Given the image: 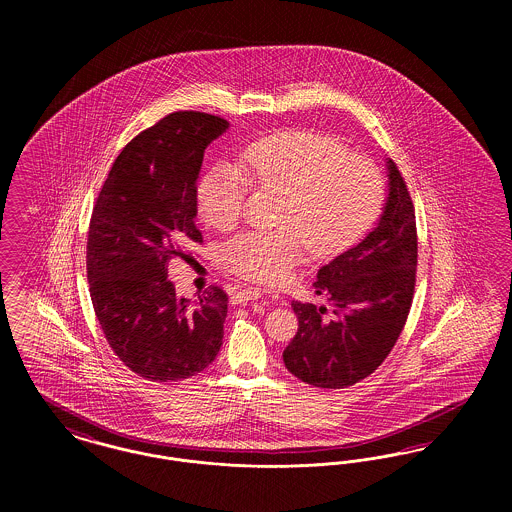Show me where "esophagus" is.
<instances>
[{
	"label": "esophagus",
	"instance_id": "34e87169",
	"mask_svg": "<svg viewBox=\"0 0 512 512\" xmlns=\"http://www.w3.org/2000/svg\"><path fill=\"white\" fill-rule=\"evenodd\" d=\"M263 295V292L259 288H242L238 292L234 293V303H247V301H255Z\"/></svg>",
	"mask_w": 512,
	"mask_h": 512
}]
</instances>
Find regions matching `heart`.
Here are the masks:
<instances>
[{"instance_id": "heart-1", "label": "heart", "mask_w": 512, "mask_h": 512, "mask_svg": "<svg viewBox=\"0 0 512 512\" xmlns=\"http://www.w3.org/2000/svg\"><path fill=\"white\" fill-rule=\"evenodd\" d=\"M257 186L282 194L276 230H245L222 249L224 265L249 280L282 282L311 245L318 257L363 240L386 205V178L366 157L313 130H286L253 142L242 167L219 161L197 186L205 224L232 230Z\"/></svg>"}]
</instances>
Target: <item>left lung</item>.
<instances>
[{
	"mask_svg": "<svg viewBox=\"0 0 512 512\" xmlns=\"http://www.w3.org/2000/svg\"><path fill=\"white\" fill-rule=\"evenodd\" d=\"M388 199L365 240L318 270L313 282L324 305L293 301L297 334L284 365L301 382L340 390L370 376L390 355L413 303L416 219L407 184L388 159Z\"/></svg>",
	"mask_w": 512,
	"mask_h": 512,
	"instance_id": "left-lung-1",
	"label": "left lung"
}]
</instances>
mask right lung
I'll use <instances>...</instances> for the list:
<instances>
[{
	"label": "right lung",
	"instance_id": "add662e5",
	"mask_svg": "<svg viewBox=\"0 0 512 512\" xmlns=\"http://www.w3.org/2000/svg\"><path fill=\"white\" fill-rule=\"evenodd\" d=\"M228 121L176 111L140 132L115 159L96 199L86 270L99 326L115 355L151 382H178L219 355L228 295L209 286L178 297L174 259L203 242L195 226L197 176Z\"/></svg>",
	"mask_w": 512,
	"mask_h": 512
}]
</instances>
